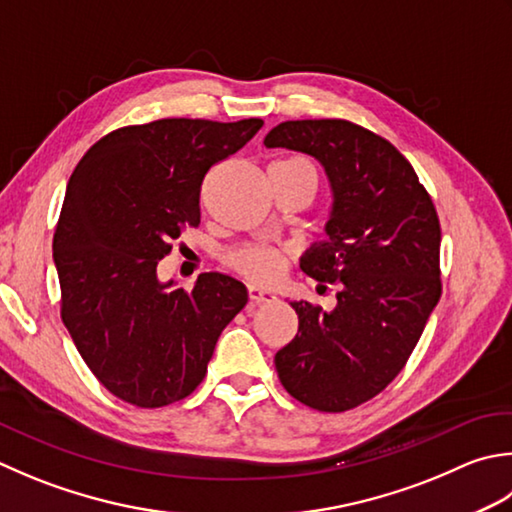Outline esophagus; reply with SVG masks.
Returning <instances> with one entry per match:
<instances>
[{"label":"esophagus","mask_w":512,"mask_h":512,"mask_svg":"<svg viewBox=\"0 0 512 512\" xmlns=\"http://www.w3.org/2000/svg\"><path fill=\"white\" fill-rule=\"evenodd\" d=\"M248 299L250 304H270L275 302V293L273 290H266V288H259V286H248Z\"/></svg>","instance_id":"obj_1"}]
</instances>
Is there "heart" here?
I'll return each mask as SVG.
<instances>
[{"label": "heart", "instance_id": "1", "mask_svg": "<svg viewBox=\"0 0 512 512\" xmlns=\"http://www.w3.org/2000/svg\"><path fill=\"white\" fill-rule=\"evenodd\" d=\"M230 268L255 284H273L284 270V257L273 248L266 246H248L239 248L228 257Z\"/></svg>", "mask_w": 512, "mask_h": 512}]
</instances>
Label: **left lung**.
<instances>
[{"instance_id":"1","label":"left lung","mask_w":512,"mask_h":512,"mask_svg":"<svg viewBox=\"0 0 512 512\" xmlns=\"http://www.w3.org/2000/svg\"><path fill=\"white\" fill-rule=\"evenodd\" d=\"M264 144L324 166L333 190L328 237L299 266L317 282L339 284L330 313L290 302L299 330L275 355L279 382L297 402L344 413L399 375L439 302L437 210L408 159L346 119L284 122Z\"/></svg>"}]
</instances>
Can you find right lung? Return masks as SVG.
Masks as SVG:
<instances>
[{"label":"right lung","instance_id":"1","mask_svg":"<svg viewBox=\"0 0 512 512\" xmlns=\"http://www.w3.org/2000/svg\"><path fill=\"white\" fill-rule=\"evenodd\" d=\"M262 119H157L124 126L79 159L53 237L62 322L115 397L162 408L202 384L222 330L248 302L239 279L202 273L193 290L159 282L157 264L199 226L210 168Z\"/></svg>","mask_w":512,"mask_h":512}]
</instances>
